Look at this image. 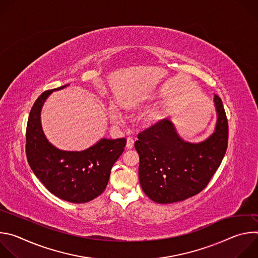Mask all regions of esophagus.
<instances>
[{
  "instance_id": "1",
  "label": "esophagus",
  "mask_w": 258,
  "mask_h": 258,
  "mask_svg": "<svg viewBox=\"0 0 258 258\" xmlns=\"http://www.w3.org/2000/svg\"><path fill=\"white\" fill-rule=\"evenodd\" d=\"M134 143H135V140L132 137H128L126 139V148L127 149H132L133 147H134Z\"/></svg>"
}]
</instances>
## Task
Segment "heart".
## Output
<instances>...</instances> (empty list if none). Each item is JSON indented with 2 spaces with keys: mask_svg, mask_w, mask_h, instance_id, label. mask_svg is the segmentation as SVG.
Masks as SVG:
<instances>
[{
  "mask_svg": "<svg viewBox=\"0 0 258 258\" xmlns=\"http://www.w3.org/2000/svg\"><path fill=\"white\" fill-rule=\"evenodd\" d=\"M109 115L111 120L114 123H120L122 121V114L120 112V110L118 109V107L114 104H111L109 107Z\"/></svg>",
  "mask_w": 258,
  "mask_h": 258,
  "instance_id": "heart-1",
  "label": "heart"
}]
</instances>
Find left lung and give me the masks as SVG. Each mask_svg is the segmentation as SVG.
Listing matches in <instances>:
<instances>
[{
    "instance_id": "8db88e82",
    "label": "left lung",
    "mask_w": 258,
    "mask_h": 258,
    "mask_svg": "<svg viewBox=\"0 0 258 258\" xmlns=\"http://www.w3.org/2000/svg\"><path fill=\"white\" fill-rule=\"evenodd\" d=\"M216 125L205 141L190 143L173 123L160 120L138 135L139 178L144 193L160 204L182 201L200 193L219 167L228 148L229 125L222 100L214 95Z\"/></svg>"
}]
</instances>
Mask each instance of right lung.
I'll return each mask as SVG.
<instances>
[{"label": "right lung", "mask_w": 258, "mask_h": 258, "mask_svg": "<svg viewBox=\"0 0 258 258\" xmlns=\"http://www.w3.org/2000/svg\"><path fill=\"white\" fill-rule=\"evenodd\" d=\"M67 86L46 91L34 102L26 126V157L35 176L52 194L71 203H86L104 192L126 140L103 138L84 151H63L53 146L43 132L41 111L54 91Z\"/></svg>", "instance_id": "add662e5"}]
</instances>
